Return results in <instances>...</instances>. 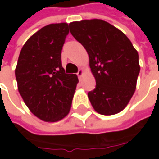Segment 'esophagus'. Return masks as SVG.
<instances>
[{"instance_id":"1","label":"esophagus","mask_w":159,"mask_h":159,"mask_svg":"<svg viewBox=\"0 0 159 159\" xmlns=\"http://www.w3.org/2000/svg\"><path fill=\"white\" fill-rule=\"evenodd\" d=\"M83 74H84V70H79L78 73H77V75H78L79 78H81L83 76Z\"/></svg>"}]
</instances>
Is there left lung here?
<instances>
[{
	"label": "left lung",
	"instance_id": "8db88e82",
	"mask_svg": "<svg viewBox=\"0 0 159 159\" xmlns=\"http://www.w3.org/2000/svg\"><path fill=\"white\" fill-rule=\"evenodd\" d=\"M71 35L89 54L95 89L89 99L96 112L114 115L125 109L136 89L139 56L130 40L119 29L102 19L69 24Z\"/></svg>",
	"mask_w": 159,
	"mask_h": 159
}]
</instances>
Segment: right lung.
<instances>
[{"label":"right lung","mask_w":159,"mask_h":159,"mask_svg":"<svg viewBox=\"0 0 159 159\" xmlns=\"http://www.w3.org/2000/svg\"><path fill=\"white\" fill-rule=\"evenodd\" d=\"M67 23L50 24L33 34L22 48L16 67L17 89L30 111L45 122H57L70 112L79 82L62 66Z\"/></svg>","instance_id":"add662e5"}]
</instances>
